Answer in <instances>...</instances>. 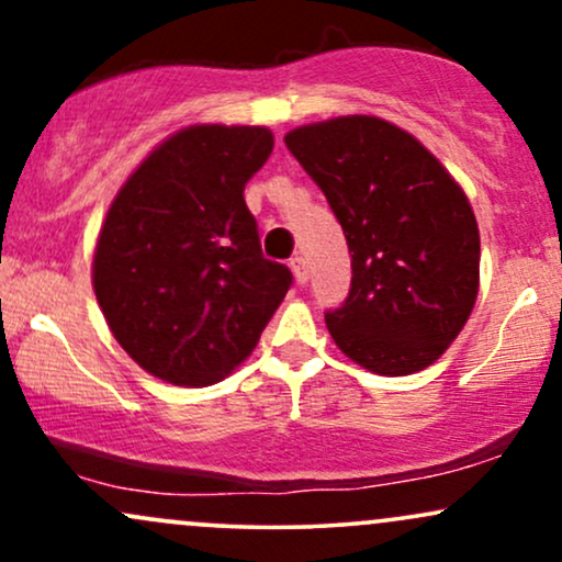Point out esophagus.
Segmentation results:
<instances>
[{
    "mask_svg": "<svg viewBox=\"0 0 562 562\" xmlns=\"http://www.w3.org/2000/svg\"><path fill=\"white\" fill-rule=\"evenodd\" d=\"M290 269H293L295 282H299V285H306V282H308V269H306V261H303L301 256L290 259Z\"/></svg>",
    "mask_w": 562,
    "mask_h": 562,
    "instance_id": "34e87169",
    "label": "esophagus"
}]
</instances>
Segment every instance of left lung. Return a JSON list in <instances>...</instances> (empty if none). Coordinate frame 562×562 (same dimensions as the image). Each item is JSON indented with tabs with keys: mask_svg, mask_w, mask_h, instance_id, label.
<instances>
[{
	"mask_svg": "<svg viewBox=\"0 0 562 562\" xmlns=\"http://www.w3.org/2000/svg\"><path fill=\"white\" fill-rule=\"evenodd\" d=\"M288 150L325 192L351 254V288L325 322L378 375L434 364L479 295L481 240L465 192L412 134L375 115L301 126Z\"/></svg>",
	"mask_w": 562,
	"mask_h": 562,
	"instance_id": "left-lung-1",
	"label": "left lung"
}]
</instances>
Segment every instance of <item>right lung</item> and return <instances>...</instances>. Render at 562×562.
<instances>
[{"mask_svg": "<svg viewBox=\"0 0 562 562\" xmlns=\"http://www.w3.org/2000/svg\"><path fill=\"white\" fill-rule=\"evenodd\" d=\"M263 126L173 134L113 200L94 250V293L142 370L173 385H211L259 344L293 274L263 259L245 205L272 156Z\"/></svg>", "mask_w": 562, "mask_h": 562, "instance_id": "obj_1", "label": "right lung"}]
</instances>
